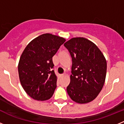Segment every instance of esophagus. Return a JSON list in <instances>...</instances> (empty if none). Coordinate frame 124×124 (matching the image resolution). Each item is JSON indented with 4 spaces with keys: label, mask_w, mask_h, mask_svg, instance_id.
<instances>
[{
    "label": "esophagus",
    "mask_w": 124,
    "mask_h": 124,
    "mask_svg": "<svg viewBox=\"0 0 124 124\" xmlns=\"http://www.w3.org/2000/svg\"><path fill=\"white\" fill-rule=\"evenodd\" d=\"M65 75H66L65 73H64V74H60V77H61V78H63V77H64V76H65Z\"/></svg>",
    "instance_id": "1"
}]
</instances>
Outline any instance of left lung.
I'll use <instances>...</instances> for the list:
<instances>
[{
    "label": "left lung",
    "instance_id": "left-lung-1",
    "mask_svg": "<svg viewBox=\"0 0 124 124\" xmlns=\"http://www.w3.org/2000/svg\"><path fill=\"white\" fill-rule=\"evenodd\" d=\"M64 46L72 58L68 94L76 102H89L97 97L104 84L107 71L105 57L94 43L83 37L71 38Z\"/></svg>",
    "mask_w": 124,
    "mask_h": 124
}]
</instances>
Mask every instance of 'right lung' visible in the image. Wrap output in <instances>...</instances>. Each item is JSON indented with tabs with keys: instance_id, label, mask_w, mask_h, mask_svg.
Wrapping results in <instances>:
<instances>
[{
	"instance_id": "1",
	"label": "right lung",
	"mask_w": 124,
	"mask_h": 124,
	"mask_svg": "<svg viewBox=\"0 0 124 124\" xmlns=\"http://www.w3.org/2000/svg\"><path fill=\"white\" fill-rule=\"evenodd\" d=\"M65 41L62 37L45 33L30 41L23 51L18 66L20 81L33 99L48 100L53 94L57 78L52 58Z\"/></svg>"
}]
</instances>
